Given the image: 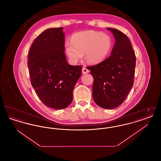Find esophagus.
I'll return each instance as SVG.
<instances>
[{"mask_svg": "<svg viewBox=\"0 0 161 161\" xmlns=\"http://www.w3.org/2000/svg\"><path fill=\"white\" fill-rule=\"evenodd\" d=\"M82 72H83V74H87V73L89 72V70L87 69L86 68L83 67V69H82Z\"/></svg>", "mask_w": 161, "mask_h": 161, "instance_id": "obj_1", "label": "esophagus"}]
</instances>
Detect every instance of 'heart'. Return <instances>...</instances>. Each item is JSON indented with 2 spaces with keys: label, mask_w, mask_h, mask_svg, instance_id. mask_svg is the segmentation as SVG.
<instances>
[{
  "label": "heart",
  "mask_w": 161,
  "mask_h": 161,
  "mask_svg": "<svg viewBox=\"0 0 161 161\" xmlns=\"http://www.w3.org/2000/svg\"><path fill=\"white\" fill-rule=\"evenodd\" d=\"M112 41L106 34L98 31H82L74 34L72 42H66V51L70 60L77 63L84 54L86 61L97 64L103 61L108 54Z\"/></svg>",
  "instance_id": "1"
}]
</instances>
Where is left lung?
Masks as SVG:
<instances>
[{
    "label": "left lung",
    "instance_id": "left-lung-1",
    "mask_svg": "<svg viewBox=\"0 0 161 161\" xmlns=\"http://www.w3.org/2000/svg\"><path fill=\"white\" fill-rule=\"evenodd\" d=\"M115 38L110 56L100 63L87 66L93 77V98L100 107L111 109L126 98L133 83L136 56L127 36L115 28H107Z\"/></svg>",
    "mask_w": 161,
    "mask_h": 161
}]
</instances>
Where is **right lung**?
Instances as JSON below:
<instances>
[{"label":"right lung","mask_w":161,"mask_h":161,"mask_svg":"<svg viewBox=\"0 0 161 161\" xmlns=\"http://www.w3.org/2000/svg\"><path fill=\"white\" fill-rule=\"evenodd\" d=\"M63 28L43 31L34 41L28 54L32 86L42 102L54 109L70 105L82 70L81 66H71L66 61Z\"/></svg>","instance_id":"obj_1"}]
</instances>
